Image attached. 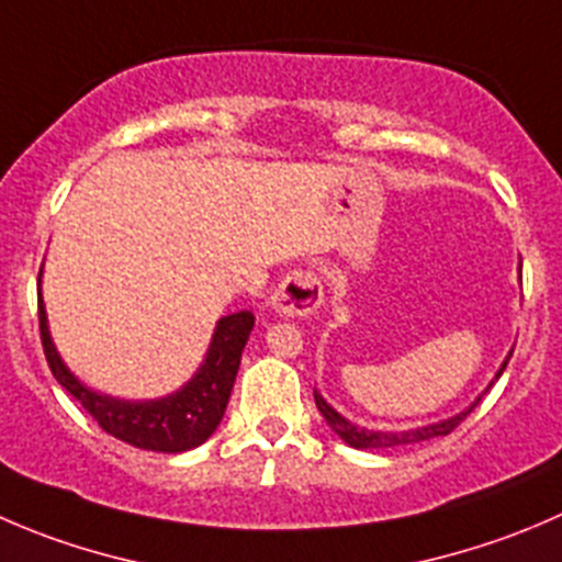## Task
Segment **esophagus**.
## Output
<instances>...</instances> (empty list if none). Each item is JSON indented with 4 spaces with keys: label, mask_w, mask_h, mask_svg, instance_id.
Here are the masks:
<instances>
[{
    "label": "esophagus",
    "mask_w": 562,
    "mask_h": 562,
    "mask_svg": "<svg viewBox=\"0 0 562 562\" xmlns=\"http://www.w3.org/2000/svg\"><path fill=\"white\" fill-rule=\"evenodd\" d=\"M321 302H324V285L318 274L302 269L291 271L271 296V307L285 318H307L321 307Z\"/></svg>",
    "instance_id": "esophagus-1"
}]
</instances>
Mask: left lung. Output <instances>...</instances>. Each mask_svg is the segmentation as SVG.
<instances>
[{
    "mask_svg": "<svg viewBox=\"0 0 562 562\" xmlns=\"http://www.w3.org/2000/svg\"><path fill=\"white\" fill-rule=\"evenodd\" d=\"M514 353V351H510ZM508 353V359H510ZM508 359L503 362V368L497 370V379L503 375L505 364H508ZM494 384V381H492ZM315 395V406H318V412L324 414V419L329 423L331 431L337 434V437L342 439L346 445H351V448L357 450H381V448H401V445H417V442H428V439H437V437H448L450 431H453L456 426H459L461 419L467 417V414L472 412V408L481 403V397H477L475 403H472L470 408H464V412L453 414V417L442 419V423H434V426H423V428H412V431H370V428H362V426H353L351 419L342 417L340 412H335V408L329 406V403L324 401V395H321L318 390L313 392Z\"/></svg>",
    "mask_w": 562,
    "mask_h": 562,
    "instance_id": "obj_1",
    "label": "left lung"
}]
</instances>
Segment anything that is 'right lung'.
I'll return each mask as SVG.
<instances>
[{
  "label": "right lung",
  "mask_w": 562,
  "mask_h": 562,
  "mask_svg": "<svg viewBox=\"0 0 562 562\" xmlns=\"http://www.w3.org/2000/svg\"><path fill=\"white\" fill-rule=\"evenodd\" d=\"M37 321H41L43 353H46L54 379L85 406V412L103 431L112 434L120 442L156 450V453H183L203 445L216 431L225 417L233 384H236L241 351L255 326V315L249 310L225 315L216 321L205 362L181 390L159 401H120V397L92 392L65 368L48 335L43 299H37Z\"/></svg>",
  "instance_id": "1"
}]
</instances>
